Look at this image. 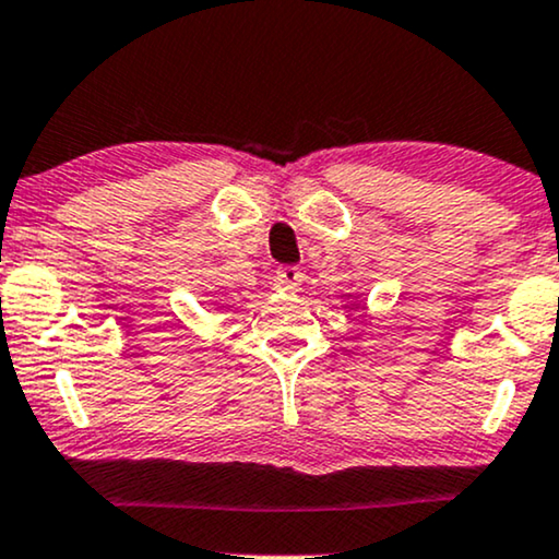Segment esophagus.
<instances>
[{
	"label": "esophagus",
	"mask_w": 559,
	"mask_h": 559,
	"mask_svg": "<svg viewBox=\"0 0 559 559\" xmlns=\"http://www.w3.org/2000/svg\"><path fill=\"white\" fill-rule=\"evenodd\" d=\"M300 282H304V272H300L298 266H282L277 269V274H274V285H277L280 290H298Z\"/></svg>",
	"instance_id": "1"
}]
</instances>
